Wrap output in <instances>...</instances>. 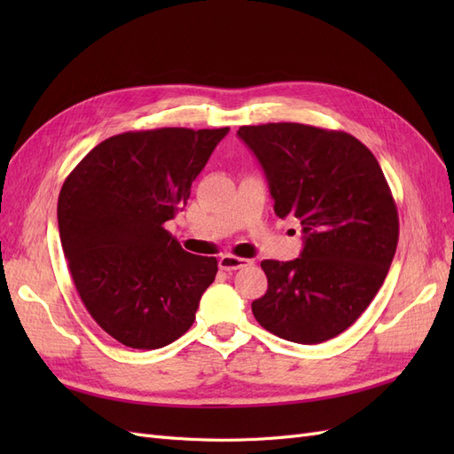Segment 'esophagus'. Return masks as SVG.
Masks as SVG:
<instances>
[{
  "label": "esophagus",
  "instance_id": "34e87169",
  "mask_svg": "<svg viewBox=\"0 0 454 454\" xmlns=\"http://www.w3.org/2000/svg\"><path fill=\"white\" fill-rule=\"evenodd\" d=\"M252 265L250 259H244V257H237V255H222L219 257V269L225 270V272H232V270H239L242 267H248Z\"/></svg>",
  "mask_w": 454,
  "mask_h": 454
}]
</instances>
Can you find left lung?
Wrapping results in <instances>:
<instances>
[{
  "instance_id": "obj_1",
  "label": "left lung",
  "mask_w": 454,
  "mask_h": 454,
  "mask_svg": "<svg viewBox=\"0 0 454 454\" xmlns=\"http://www.w3.org/2000/svg\"><path fill=\"white\" fill-rule=\"evenodd\" d=\"M265 172L274 214L297 217L303 252L261 261L269 287L252 303L267 332L318 345L345 332L380 290L400 222L375 155L354 136L299 122L240 127Z\"/></svg>"
}]
</instances>
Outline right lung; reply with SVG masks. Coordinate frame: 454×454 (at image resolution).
Listing matches in <instances>:
<instances>
[{"label":"right lung","instance_id":"obj_1","mask_svg":"<svg viewBox=\"0 0 454 454\" xmlns=\"http://www.w3.org/2000/svg\"><path fill=\"white\" fill-rule=\"evenodd\" d=\"M227 132H122L66 177L59 229L67 269L94 322L125 347L162 348L195 322L217 259L185 252L164 223Z\"/></svg>","mask_w":454,"mask_h":454}]
</instances>
